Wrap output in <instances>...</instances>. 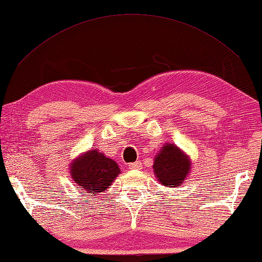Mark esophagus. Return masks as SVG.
I'll return each mask as SVG.
<instances>
[{
    "label": "esophagus",
    "mask_w": 262,
    "mask_h": 262,
    "mask_svg": "<svg viewBox=\"0 0 262 262\" xmlns=\"http://www.w3.org/2000/svg\"><path fill=\"white\" fill-rule=\"evenodd\" d=\"M128 168H130V169H139V168H141V162L140 161L131 162V164H128Z\"/></svg>",
    "instance_id": "obj_1"
}]
</instances>
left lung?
Wrapping results in <instances>:
<instances>
[{
	"label": "left lung",
	"instance_id": "obj_1",
	"mask_svg": "<svg viewBox=\"0 0 262 262\" xmlns=\"http://www.w3.org/2000/svg\"><path fill=\"white\" fill-rule=\"evenodd\" d=\"M154 173L164 186L179 187L190 170L187 157L173 144H165L154 159Z\"/></svg>",
	"mask_w": 262,
	"mask_h": 262
}]
</instances>
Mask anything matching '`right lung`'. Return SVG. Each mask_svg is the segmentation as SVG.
I'll return each instance as SVG.
<instances>
[{
  "label": "right lung",
  "instance_id": "obj_1",
  "mask_svg": "<svg viewBox=\"0 0 262 262\" xmlns=\"http://www.w3.org/2000/svg\"><path fill=\"white\" fill-rule=\"evenodd\" d=\"M71 173L75 183L96 196L108 189L121 170L117 162L93 149L72 162Z\"/></svg>",
  "mask_w": 262,
  "mask_h": 262
}]
</instances>
